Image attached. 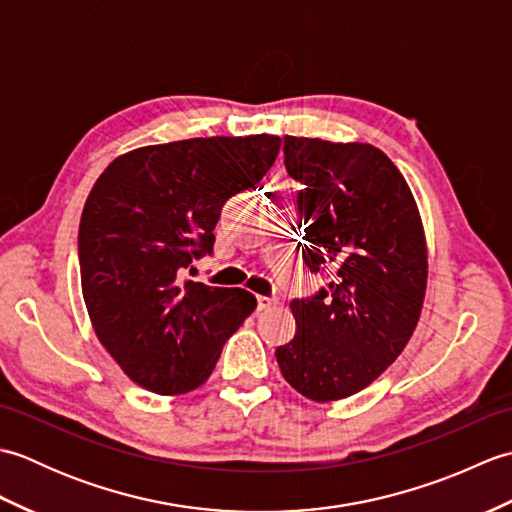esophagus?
Wrapping results in <instances>:
<instances>
[{
    "label": "esophagus",
    "instance_id": "1",
    "mask_svg": "<svg viewBox=\"0 0 512 512\" xmlns=\"http://www.w3.org/2000/svg\"><path fill=\"white\" fill-rule=\"evenodd\" d=\"M277 303V299L275 297H264V295H259L257 297V310H268V308H273Z\"/></svg>",
    "mask_w": 512,
    "mask_h": 512
}]
</instances>
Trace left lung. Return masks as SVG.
<instances>
[{"label": "left lung", "instance_id": "left-lung-1", "mask_svg": "<svg viewBox=\"0 0 512 512\" xmlns=\"http://www.w3.org/2000/svg\"><path fill=\"white\" fill-rule=\"evenodd\" d=\"M284 162L303 184V262L332 281L290 303L297 332L275 356L299 394L341 400L383 374L416 330L427 290L420 213L402 173L372 145L284 136Z\"/></svg>", "mask_w": 512, "mask_h": 512}]
</instances>
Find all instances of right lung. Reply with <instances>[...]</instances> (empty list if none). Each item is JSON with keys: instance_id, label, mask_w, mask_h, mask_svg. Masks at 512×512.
<instances>
[{"instance_id": "obj_1", "label": "right lung", "mask_w": 512, "mask_h": 512, "mask_svg": "<svg viewBox=\"0 0 512 512\" xmlns=\"http://www.w3.org/2000/svg\"><path fill=\"white\" fill-rule=\"evenodd\" d=\"M281 138L213 136L118 156L92 187L79 226L81 288L94 332L136 385L187 394L211 376L257 299L182 279L213 253L235 193L255 189Z\"/></svg>"}]
</instances>
